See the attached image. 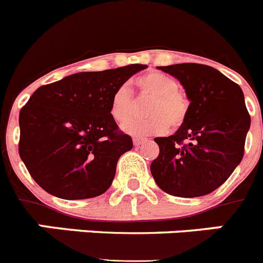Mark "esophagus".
<instances>
[{
    "label": "esophagus",
    "instance_id": "obj_1",
    "mask_svg": "<svg viewBox=\"0 0 263 263\" xmlns=\"http://www.w3.org/2000/svg\"><path fill=\"white\" fill-rule=\"evenodd\" d=\"M147 139L146 138H134L133 139V142H134V146H139V145H142L143 142H146Z\"/></svg>",
    "mask_w": 263,
    "mask_h": 263
}]
</instances>
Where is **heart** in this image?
I'll return each mask as SVG.
<instances>
[{
	"instance_id": "1",
	"label": "heart",
	"mask_w": 263,
	"mask_h": 263,
	"mask_svg": "<svg viewBox=\"0 0 263 263\" xmlns=\"http://www.w3.org/2000/svg\"><path fill=\"white\" fill-rule=\"evenodd\" d=\"M134 85L141 96L152 97L146 106L143 120L126 122L134 111V99L126 85L115 90L110 99V116L122 126L125 133L134 137L166 133L168 126L178 129L185 122L190 113V99L179 88L178 80L163 72L150 71L134 80Z\"/></svg>"
}]
</instances>
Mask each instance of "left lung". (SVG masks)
<instances>
[{"label":"left lung","mask_w":263,"mask_h":263,"mask_svg":"<svg viewBox=\"0 0 263 263\" xmlns=\"http://www.w3.org/2000/svg\"><path fill=\"white\" fill-rule=\"evenodd\" d=\"M178 79L190 113L174 136L158 137L153 178L166 194L197 197L213 192L242 160L250 116L242 89L216 68L197 63L159 67Z\"/></svg>","instance_id":"left-lung-1"}]
</instances>
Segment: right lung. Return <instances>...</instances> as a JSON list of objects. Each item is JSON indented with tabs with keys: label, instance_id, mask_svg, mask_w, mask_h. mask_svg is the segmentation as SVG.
<instances>
[{
	"label": "right lung",
	"instance_id": "obj_1",
	"mask_svg": "<svg viewBox=\"0 0 263 263\" xmlns=\"http://www.w3.org/2000/svg\"><path fill=\"white\" fill-rule=\"evenodd\" d=\"M145 64L79 72L42 85L20 111V157L53 196L78 200L110 187L118 158L133 147L110 116L111 95Z\"/></svg>",
	"mask_w": 263,
	"mask_h": 263
}]
</instances>
